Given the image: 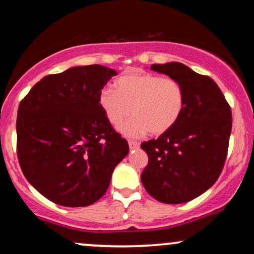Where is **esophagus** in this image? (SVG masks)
Segmentation results:
<instances>
[{"label": "esophagus", "instance_id": "34e87169", "mask_svg": "<svg viewBox=\"0 0 254 254\" xmlns=\"http://www.w3.org/2000/svg\"><path fill=\"white\" fill-rule=\"evenodd\" d=\"M138 147H139L138 142H136V141H129V148H130V150L137 149V148H138Z\"/></svg>", "mask_w": 254, "mask_h": 254}]
</instances>
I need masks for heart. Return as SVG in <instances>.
I'll use <instances>...</instances> for the list:
<instances>
[{"mask_svg": "<svg viewBox=\"0 0 254 254\" xmlns=\"http://www.w3.org/2000/svg\"><path fill=\"white\" fill-rule=\"evenodd\" d=\"M115 86L116 89H101L98 103L113 127H119L132 112L135 117L119 129L129 138H139L148 132L164 135L182 118L185 90L176 78L150 72H127L116 80Z\"/></svg>", "mask_w": 254, "mask_h": 254, "instance_id": "heart-1", "label": "heart"}]
</instances>
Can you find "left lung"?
Instances as JSON below:
<instances>
[{
    "mask_svg": "<svg viewBox=\"0 0 254 254\" xmlns=\"http://www.w3.org/2000/svg\"><path fill=\"white\" fill-rule=\"evenodd\" d=\"M150 69L179 81L186 101L173 129L141 144L149 157L141 180L159 202L186 203L211 188L222 172L232 111L216 82L185 64H153Z\"/></svg>",
    "mask_w": 254,
    "mask_h": 254,
    "instance_id": "1",
    "label": "left lung"
}]
</instances>
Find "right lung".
<instances>
[{
	"label": "right lung",
	"instance_id": "right-lung-1",
	"mask_svg": "<svg viewBox=\"0 0 254 254\" xmlns=\"http://www.w3.org/2000/svg\"><path fill=\"white\" fill-rule=\"evenodd\" d=\"M112 69L74 66L43 77L17 110L16 151L38 192L63 206H87L104 196L129 144L98 103Z\"/></svg>",
	"mask_w": 254,
	"mask_h": 254
}]
</instances>
